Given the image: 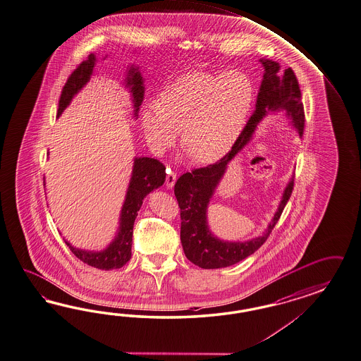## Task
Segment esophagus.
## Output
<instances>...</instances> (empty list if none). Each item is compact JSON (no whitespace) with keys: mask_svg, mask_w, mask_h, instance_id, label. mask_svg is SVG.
I'll list each match as a JSON object with an SVG mask.
<instances>
[{"mask_svg":"<svg viewBox=\"0 0 361 361\" xmlns=\"http://www.w3.org/2000/svg\"><path fill=\"white\" fill-rule=\"evenodd\" d=\"M176 183V173L171 169H166V184L168 188H173Z\"/></svg>","mask_w":361,"mask_h":361,"instance_id":"34e87169","label":"esophagus"}]
</instances>
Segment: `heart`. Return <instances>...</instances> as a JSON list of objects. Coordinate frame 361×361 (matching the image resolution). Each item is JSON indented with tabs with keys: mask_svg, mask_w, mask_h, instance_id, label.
I'll return each mask as SVG.
<instances>
[{
	"mask_svg": "<svg viewBox=\"0 0 361 361\" xmlns=\"http://www.w3.org/2000/svg\"><path fill=\"white\" fill-rule=\"evenodd\" d=\"M255 89L243 72H188L142 107V128L156 149L181 145L192 160L210 164L234 146L254 105Z\"/></svg>",
	"mask_w": 361,
	"mask_h": 361,
	"instance_id": "heart-1",
	"label": "heart"
}]
</instances>
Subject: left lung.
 I'll list each match as a JSON object with an SVG mask.
<instances>
[{
    "mask_svg": "<svg viewBox=\"0 0 361 361\" xmlns=\"http://www.w3.org/2000/svg\"><path fill=\"white\" fill-rule=\"evenodd\" d=\"M264 66L263 81L256 99L254 114L236 139L228 154L214 164L195 168L178 177L175 184V195L180 207L181 218V244L184 252L195 265L204 269L224 268L242 262L257 251L272 233L273 227L283 214V207L292 195L294 180L286 186L281 204L262 236L248 242H224L210 233L206 222V210L215 188L219 184L230 160L243 148L254 134L257 123L269 111L285 110L292 119L298 134L302 135L305 128V111L301 101V89L292 68L280 72L277 61L269 59L260 60Z\"/></svg>",
    "mask_w": 361,
    "mask_h": 361,
    "instance_id": "obj_1",
    "label": "left lung"
}]
</instances>
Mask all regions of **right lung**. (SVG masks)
Listing matches in <instances>:
<instances>
[{"label": "right lung", "instance_id": "obj_1", "mask_svg": "<svg viewBox=\"0 0 361 361\" xmlns=\"http://www.w3.org/2000/svg\"><path fill=\"white\" fill-rule=\"evenodd\" d=\"M96 56L93 54L89 55L87 60L80 63L76 69L69 75L66 85L61 90V96L59 99L58 117L63 110L68 106L71 99L82 88L90 78L93 72ZM127 87L131 88L133 102L135 107V116L137 114L139 106L145 97V87L143 78L137 69L131 68L128 71ZM166 181V166L157 159L151 157H135L133 176L130 180V185L127 189L126 200L121 213V226L119 233L113 243L106 250L101 252L94 251H84L72 247L66 242L71 251L81 260L82 263L88 264L93 268L110 271L123 267L131 259V245H133V228L137 218V212L143 204V200L149 192L163 185Z\"/></svg>", "mask_w": 361, "mask_h": 361}]
</instances>
